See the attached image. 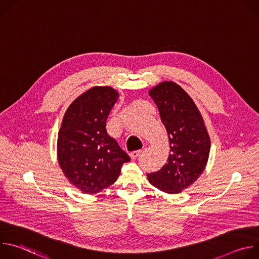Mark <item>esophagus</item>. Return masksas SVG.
I'll return each mask as SVG.
<instances>
[{"label": "esophagus", "instance_id": "34e87169", "mask_svg": "<svg viewBox=\"0 0 259 259\" xmlns=\"http://www.w3.org/2000/svg\"><path fill=\"white\" fill-rule=\"evenodd\" d=\"M141 153H142V151H141V150H138V151L131 152V153L129 154V156H130V158H131V159H135V158H137L138 156H140V155H141Z\"/></svg>", "mask_w": 259, "mask_h": 259}]
</instances>
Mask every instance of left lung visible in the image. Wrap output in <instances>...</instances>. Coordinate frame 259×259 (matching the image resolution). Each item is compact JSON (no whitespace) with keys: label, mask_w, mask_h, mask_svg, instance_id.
I'll return each mask as SVG.
<instances>
[{"label":"left lung","mask_w":259,"mask_h":259,"mask_svg":"<svg viewBox=\"0 0 259 259\" xmlns=\"http://www.w3.org/2000/svg\"><path fill=\"white\" fill-rule=\"evenodd\" d=\"M150 96L158 106L170 144L168 162L147 174L150 183L167 194H179L201 176L210 154V137L204 119L192 97L178 84L164 81Z\"/></svg>","instance_id":"1"}]
</instances>
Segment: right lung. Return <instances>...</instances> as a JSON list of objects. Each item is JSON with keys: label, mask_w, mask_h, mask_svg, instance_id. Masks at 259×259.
<instances>
[{"label": "right lung", "mask_w": 259, "mask_h": 259, "mask_svg": "<svg viewBox=\"0 0 259 259\" xmlns=\"http://www.w3.org/2000/svg\"><path fill=\"white\" fill-rule=\"evenodd\" d=\"M119 98L109 86H94L73 100L57 136V161L71 186L94 195L118 179L130 157L106 132V120Z\"/></svg>", "instance_id": "right-lung-1"}]
</instances>
